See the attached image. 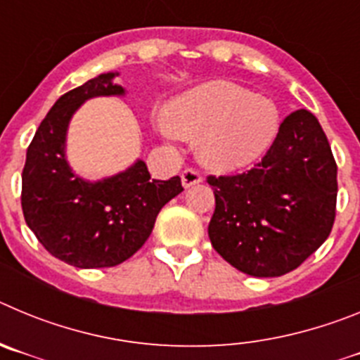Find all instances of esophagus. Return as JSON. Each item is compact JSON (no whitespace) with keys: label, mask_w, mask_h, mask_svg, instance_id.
Wrapping results in <instances>:
<instances>
[{"label":"esophagus","mask_w":360,"mask_h":360,"mask_svg":"<svg viewBox=\"0 0 360 360\" xmlns=\"http://www.w3.org/2000/svg\"><path fill=\"white\" fill-rule=\"evenodd\" d=\"M200 182H202V174L196 169H186L182 173V186L186 187V189H189V187L196 186V184Z\"/></svg>","instance_id":"34e87169"}]
</instances>
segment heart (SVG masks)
<instances>
[{"instance_id":"heart-1","label":"heart","mask_w":360,"mask_h":360,"mask_svg":"<svg viewBox=\"0 0 360 360\" xmlns=\"http://www.w3.org/2000/svg\"><path fill=\"white\" fill-rule=\"evenodd\" d=\"M157 128L167 141L198 139L196 155L209 169L234 171L252 164L274 144L281 111L272 98L216 81L174 98Z\"/></svg>"}]
</instances>
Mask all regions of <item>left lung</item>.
<instances>
[{"instance_id": "8db88e82", "label": "left lung", "mask_w": 360, "mask_h": 360, "mask_svg": "<svg viewBox=\"0 0 360 360\" xmlns=\"http://www.w3.org/2000/svg\"><path fill=\"white\" fill-rule=\"evenodd\" d=\"M216 209L209 238L243 274L278 278L297 269L330 236L337 164L319 120L297 110L250 171L209 176Z\"/></svg>"}]
</instances>
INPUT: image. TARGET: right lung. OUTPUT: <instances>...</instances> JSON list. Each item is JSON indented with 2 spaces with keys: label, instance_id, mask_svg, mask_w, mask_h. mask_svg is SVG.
I'll return each mask as SVG.
<instances>
[{
  "label": "right lung",
  "instance_id": "1",
  "mask_svg": "<svg viewBox=\"0 0 360 360\" xmlns=\"http://www.w3.org/2000/svg\"><path fill=\"white\" fill-rule=\"evenodd\" d=\"M101 73L57 98L27 149L21 207L39 243L77 269L126 262L149 238L158 212L184 191L180 176L153 180L144 160L97 182L75 174L66 160V133L73 113L94 97L124 95Z\"/></svg>",
  "mask_w": 360,
  "mask_h": 360
}]
</instances>
